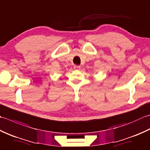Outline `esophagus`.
Returning <instances> with one entry per match:
<instances>
[{"label":"esophagus","mask_w":150,"mask_h":150,"mask_svg":"<svg viewBox=\"0 0 150 150\" xmlns=\"http://www.w3.org/2000/svg\"><path fill=\"white\" fill-rule=\"evenodd\" d=\"M73 68H74V69H75V70H79V69H80L81 66H77V65H75L74 67H73Z\"/></svg>","instance_id":"1"}]
</instances>
